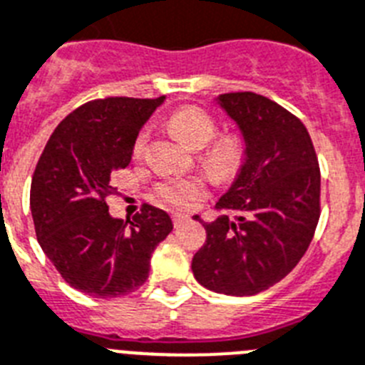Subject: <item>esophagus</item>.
Segmentation results:
<instances>
[{
    "label": "esophagus",
    "mask_w": 365,
    "mask_h": 365,
    "mask_svg": "<svg viewBox=\"0 0 365 365\" xmlns=\"http://www.w3.org/2000/svg\"><path fill=\"white\" fill-rule=\"evenodd\" d=\"M186 221H188V216H186V214H180V212L173 214V225H175L177 229H179L180 225H185Z\"/></svg>",
    "instance_id": "34e87169"
}]
</instances>
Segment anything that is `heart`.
Returning <instances> with one entry per match:
<instances>
[{
	"label": "heart",
	"mask_w": 365,
	"mask_h": 365,
	"mask_svg": "<svg viewBox=\"0 0 365 365\" xmlns=\"http://www.w3.org/2000/svg\"><path fill=\"white\" fill-rule=\"evenodd\" d=\"M170 127L177 138L190 149H203L208 143L211 145L205 151L203 162L208 171L217 179H230L244 166L245 160V142L238 135H227L216 138L217 125L207 110L199 107L179 108L171 114ZM149 140V130L144 129L135 140V155L140 157L145 151ZM158 197L164 203L173 207H190L195 199L205 194V186L199 180H164L157 186Z\"/></svg>",
	"instance_id": "1"
}]
</instances>
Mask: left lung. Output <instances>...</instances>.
<instances>
[{
  "mask_svg": "<svg viewBox=\"0 0 365 365\" xmlns=\"http://www.w3.org/2000/svg\"><path fill=\"white\" fill-rule=\"evenodd\" d=\"M245 142L244 166L203 223L192 260L195 280L217 294L257 295L284 279L307 253L319 220L322 175L307 127L253 92L217 96Z\"/></svg>",
  "mask_w": 365,
  "mask_h": 365,
  "instance_id": "1",
  "label": "left lung"
}]
</instances>
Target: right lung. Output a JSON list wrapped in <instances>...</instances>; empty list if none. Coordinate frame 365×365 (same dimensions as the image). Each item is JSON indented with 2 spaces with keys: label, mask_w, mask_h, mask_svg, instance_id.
<instances>
[{
  "label": "right lung",
  "mask_w": 365,
  "mask_h": 365,
  "mask_svg": "<svg viewBox=\"0 0 365 365\" xmlns=\"http://www.w3.org/2000/svg\"><path fill=\"white\" fill-rule=\"evenodd\" d=\"M157 99L107 98L68 114L43 148L31 182V214L46 257L71 288L110 299L138 289L151 255L173 229L164 210L144 205L133 220L108 214L110 175L129 166L135 140Z\"/></svg>",
  "instance_id": "right-lung-1"
}]
</instances>
